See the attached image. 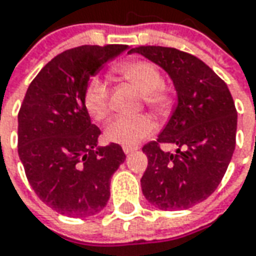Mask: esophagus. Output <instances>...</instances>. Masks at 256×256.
Returning <instances> with one entry per match:
<instances>
[{
  "instance_id": "esophagus-1",
  "label": "esophagus",
  "mask_w": 256,
  "mask_h": 256,
  "mask_svg": "<svg viewBox=\"0 0 256 256\" xmlns=\"http://www.w3.org/2000/svg\"><path fill=\"white\" fill-rule=\"evenodd\" d=\"M137 147H132V146H123V152L128 154V153H133V152H136Z\"/></svg>"
}]
</instances>
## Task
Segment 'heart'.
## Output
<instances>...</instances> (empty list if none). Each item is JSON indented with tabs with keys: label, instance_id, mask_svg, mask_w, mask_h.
I'll list each match as a JSON object with an SVG mask.
<instances>
[{
	"label": "heart",
	"instance_id": "obj_1",
	"mask_svg": "<svg viewBox=\"0 0 256 256\" xmlns=\"http://www.w3.org/2000/svg\"><path fill=\"white\" fill-rule=\"evenodd\" d=\"M120 78L136 86L142 92L144 104L152 110L167 116L174 106L172 93L163 84V75L153 62L144 59L124 60L114 68ZM84 104L88 113L96 120H104L109 113V89L100 78H92L84 90ZM154 123L147 114L120 116L112 120L106 128V138L112 143L134 146L148 136Z\"/></svg>",
	"mask_w": 256,
	"mask_h": 256
}]
</instances>
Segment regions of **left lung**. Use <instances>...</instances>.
Instances as JSON below:
<instances>
[{
  "label": "left lung",
  "instance_id": "8db88e82",
  "mask_svg": "<svg viewBox=\"0 0 256 256\" xmlns=\"http://www.w3.org/2000/svg\"><path fill=\"white\" fill-rule=\"evenodd\" d=\"M162 66L177 90V106L157 140L143 147L148 164L142 190L150 204L164 211L186 210L208 198L232 158L236 109L230 89L197 56L167 46H137ZM179 147L174 155L161 144Z\"/></svg>",
  "mask_w": 256,
  "mask_h": 256
}]
</instances>
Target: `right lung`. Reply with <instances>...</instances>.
<instances>
[{
  "label": "right lung",
  "instance_id": "obj_1",
  "mask_svg": "<svg viewBox=\"0 0 256 256\" xmlns=\"http://www.w3.org/2000/svg\"><path fill=\"white\" fill-rule=\"evenodd\" d=\"M126 45H84L40 69L18 113V154L31 187L62 216L98 214L110 197V178L126 158L122 147H98L100 128L84 109L90 76Z\"/></svg>",
  "mask_w": 256,
  "mask_h": 256
}]
</instances>
